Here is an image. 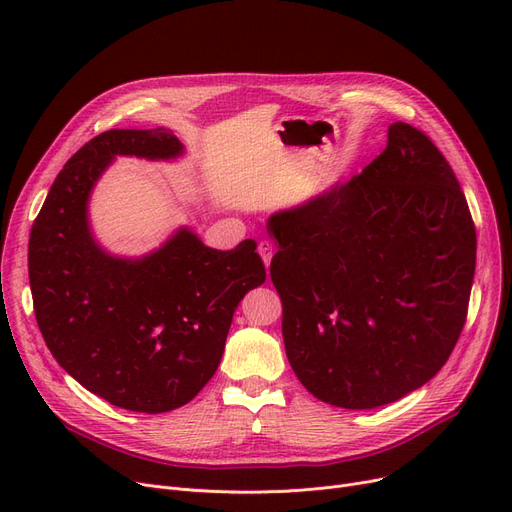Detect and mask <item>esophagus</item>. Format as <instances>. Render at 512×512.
Returning <instances> with one entry per match:
<instances>
[{
	"instance_id": "34e87169",
	"label": "esophagus",
	"mask_w": 512,
	"mask_h": 512,
	"mask_svg": "<svg viewBox=\"0 0 512 512\" xmlns=\"http://www.w3.org/2000/svg\"><path fill=\"white\" fill-rule=\"evenodd\" d=\"M257 253L261 255V259H263V263L270 267V261H272V257H274V242L272 240H259L257 242Z\"/></svg>"
}]
</instances>
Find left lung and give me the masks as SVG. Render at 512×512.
Segmentation results:
<instances>
[{
    "instance_id": "obj_1",
    "label": "left lung",
    "mask_w": 512,
    "mask_h": 512,
    "mask_svg": "<svg viewBox=\"0 0 512 512\" xmlns=\"http://www.w3.org/2000/svg\"><path fill=\"white\" fill-rule=\"evenodd\" d=\"M286 357L299 382L342 409L421 388L459 340L477 236L446 157L394 122L369 166L267 220Z\"/></svg>"
}]
</instances>
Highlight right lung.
<instances>
[{"label": "right lung", "instance_id": "1", "mask_svg": "<svg viewBox=\"0 0 512 512\" xmlns=\"http://www.w3.org/2000/svg\"><path fill=\"white\" fill-rule=\"evenodd\" d=\"M180 153L166 128L97 134L53 180L29 240L33 307L51 355L80 386L137 413L174 411L201 392L240 299L265 282L251 238L215 251L182 228L137 261L93 240L87 201L107 164Z\"/></svg>", "mask_w": 512, "mask_h": 512}]
</instances>
